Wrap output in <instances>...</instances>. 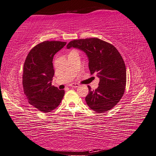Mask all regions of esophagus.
<instances>
[{
  "label": "esophagus",
  "instance_id": "obj_1",
  "mask_svg": "<svg viewBox=\"0 0 156 156\" xmlns=\"http://www.w3.org/2000/svg\"><path fill=\"white\" fill-rule=\"evenodd\" d=\"M79 86V84L77 83H72L70 84V87H78Z\"/></svg>",
  "mask_w": 156,
  "mask_h": 156
}]
</instances>
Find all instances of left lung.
Wrapping results in <instances>:
<instances>
[{"label": "left lung", "instance_id": "8db88e82", "mask_svg": "<svg viewBox=\"0 0 156 156\" xmlns=\"http://www.w3.org/2000/svg\"><path fill=\"white\" fill-rule=\"evenodd\" d=\"M71 47L87 54L90 74L100 79L97 89L88 86V106L97 113L110 110L120 101L126 88V66L120 53L114 45L97 38L74 40L67 45Z\"/></svg>", "mask_w": 156, "mask_h": 156}]
</instances>
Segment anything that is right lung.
I'll return each mask as SVG.
<instances>
[{
  "instance_id": "obj_1",
  "label": "right lung",
  "mask_w": 156,
  "mask_h": 156,
  "mask_svg": "<svg viewBox=\"0 0 156 156\" xmlns=\"http://www.w3.org/2000/svg\"><path fill=\"white\" fill-rule=\"evenodd\" d=\"M66 42L44 41L33 47L23 65V92L30 105L42 112L56 109L65 94L51 84L55 74L53 59Z\"/></svg>"
}]
</instances>
